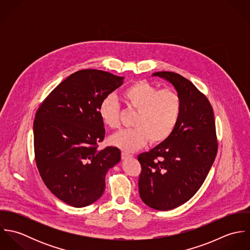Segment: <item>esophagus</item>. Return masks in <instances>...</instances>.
<instances>
[{
	"mask_svg": "<svg viewBox=\"0 0 250 250\" xmlns=\"http://www.w3.org/2000/svg\"><path fill=\"white\" fill-rule=\"evenodd\" d=\"M131 157H132V155L129 154V153H126V152H122V153H121V158H122V160H126V159H129V158H131Z\"/></svg>",
	"mask_w": 250,
	"mask_h": 250,
	"instance_id": "1",
	"label": "esophagus"
}]
</instances>
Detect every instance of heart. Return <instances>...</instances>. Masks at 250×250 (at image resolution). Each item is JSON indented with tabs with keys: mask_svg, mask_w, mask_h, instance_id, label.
I'll use <instances>...</instances> for the list:
<instances>
[{
	"mask_svg": "<svg viewBox=\"0 0 250 250\" xmlns=\"http://www.w3.org/2000/svg\"><path fill=\"white\" fill-rule=\"evenodd\" d=\"M122 100L130 109L136 110L134 129L121 130L109 137L108 142L125 151L134 152L146 143L159 144L167 141L178 123L182 101L178 93L170 88L159 87L140 81L126 87ZM103 123L111 128L120 125V107L113 96H107L99 106Z\"/></svg>",
	"mask_w": 250,
	"mask_h": 250,
	"instance_id": "b5f03b06",
	"label": "heart"
}]
</instances>
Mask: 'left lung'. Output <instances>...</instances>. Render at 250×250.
<instances>
[{"mask_svg": "<svg viewBox=\"0 0 250 250\" xmlns=\"http://www.w3.org/2000/svg\"><path fill=\"white\" fill-rule=\"evenodd\" d=\"M177 90L182 101L171 136L139 155V191L143 202L168 211L188 201L207 177L216 153L214 110L207 97L188 79L174 72H156Z\"/></svg>", "mask_w": 250, "mask_h": 250, "instance_id": "8db88e82", "label": "left lung"}]
</instances>
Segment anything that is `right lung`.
Instances as JSON below:
<instances>
[{
	"instance_id": "right-lung-1",
	"label": "right lung",
	"mask_w": 250,
	"mask_h": 250,
	"mask_svg": "<svg viewBox=\"0 0 250 250\" xmlns=\"http://www.w3.org/2000/svg\"><path fill=\"white\" fill-rule=\"evenodd\" d=\"M123 77L96 69L75 72L38 107L34 121L36 167L50 191L81 208L99 199L107 170L120 161L116 147L97 150L105 138L99 114L103 99Z\"/></svg>"
}]
</instances>
